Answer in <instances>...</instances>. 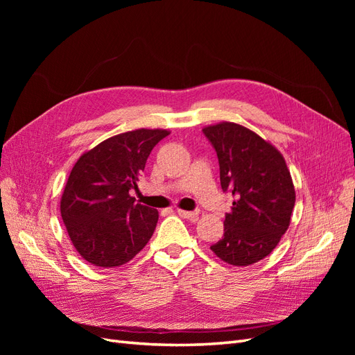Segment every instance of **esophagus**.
<instances>
[{
    "label": "esophagus",
    "mask_w": 355,
    "mask_h": 355,
    "mask_svg": "<svg viewBox=\"0 0 355 355\" xmlns=\"http://www.w3.org/2000/svg\"><path fill=\"white\" fill-rule=\"evenodd\" d=\"M198 210L196 211H188V210H182V209H178V214L180 218H185V219H191V220H196L197 216H198Z\"/></svg>",
    "instance_id": "1"
}]
</instances>
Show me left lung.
Instances as JSON below:
<instances>
[{
  "instance_id": "1",
  "label": "left lung",
  "mask_w": 355,
  "mask_h": 355,
  "mask_svg": "<svg viewBox=\"0 0 355 355\" xmlns=\"http://www.w3.org/2000/svg\"><path fill=\"white\" fill-rule=\"evenodd\" d=\"M202 133L218 154L222 189L234 197L223 237L210 249L230 265H253L288 228L296 200L292 176L282 153L244 125L222 121Z\"/></svg>"
}]
</instances>
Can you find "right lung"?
I'll return each instance as SVG.
<instances>
[{"instance_id":"1","label":"right lung","mask_w":355,"mask_h":355,"mask_svg":"<svg viewBox=\"0 0 355 355\" xmlns=\"http://www.w3.org/2000/svg\"><path fill=\"white\" fill-rule=\"evenodd\" d=\"M170 135L137 128L85 151L71 170L60 200L69 239L84 261L115 268L132 261L153 237L158 211L130 196L153 148Z\"/></svg>"}]
</instances>
